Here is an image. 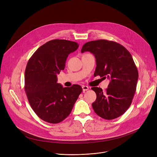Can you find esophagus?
<instances>
[{"label": "esophagus", "mask_w": 157, "mask_h": 157, "mask_svg": "<svg viewBox=\"0 0 157 157\" xmlns=\"http://www.w3.org/2000/svg\"><path fill=\"white\" fill-rule=\"evenodd\" d=\"M82 91L84 93L86 92V91L89 90V87L87 86H82Z\"/></svg>", "instance_id": "1"}]
</instances>
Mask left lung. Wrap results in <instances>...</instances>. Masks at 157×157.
Wrapping results in <instances>:
<instances>
[{"instance_id":"1","label":"left lung","mask_w":157,"mask_h":157,"mask_svg":"<svg viewBox=\"0 0 157 157\" xmlns=\"http://www.w3.org/2000/svg\"><path fill=\"white\" fill-rule=\"evenodd\" d=\"M81 52L94 55L97 66L94 75L110 79L105 91L101 87L91 88L96 94L92 104L94 112L106 120L120 117L131 105L139 78L131 54L121 44L106 40L88 41Z\"/></svg>"}]
</instances>
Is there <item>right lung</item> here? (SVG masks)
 <instances>
[{"mask_svg":"<svg viewBox=\"0 0 157 157\" xmlns=\"http://www.w3.org/2000/svg\"><path fill=\"white\" fill-rule=\"evenodd\" d=\"M79 44L55 39L39 47L29 59L25 72V91L29 102L43 121L58 124L68 117L82 89L78 84L63 87L57 75L64 70L69 54Z\"/></svg>","mask_w":157,"mask_h":157,"instance_id":"1","label":"right lung"}]
</instances>
